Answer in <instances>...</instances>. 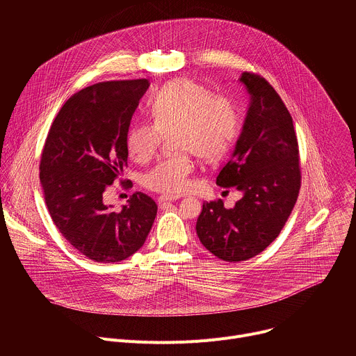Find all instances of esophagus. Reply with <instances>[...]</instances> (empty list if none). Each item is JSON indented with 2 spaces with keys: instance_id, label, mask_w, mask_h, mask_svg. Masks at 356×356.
Listing matches in <instances>:
<instances>
[{
  "instance_id": "1",
  "label": "esophagus",
  "mask_w": 356,
  "mask_h": 356,
  "mask_svg": "<svg viewBox=\"0 0 356 356\" xmlns=\"http://www.w3.org/2000/svg\"><path fill=\"white\" fill-rule=\"evenodd\" d=\"M176 200H177L176 197H169V195H161V197L158 198L161 206H163V204H166V202H170V201H176Z\"/></svg>"
}]
</instances>
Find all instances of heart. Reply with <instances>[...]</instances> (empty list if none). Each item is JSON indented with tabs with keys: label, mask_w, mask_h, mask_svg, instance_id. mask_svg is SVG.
I'll list each match as a JSON object with an SVG mask.
<instances>
[{
	"label": "heart",
	"mask_w": 356,
	"mask_h": 356,
	"mask_svg": "<svg viewBox=\"0 0 356 356\" xmlns=\"http://www.w3.org/2000/svg\"><path fill=\"white\" fill-rule=\"evenodd\" d=\"M154 124L140 121L127 134V147L138 162L155 155L163 138L172 132L176 150L186 154L161 161L143 179L147 188L176 195L188 187L194 163L187 152L213 162L222 158L238 134V115L232 104L209 88L187 79L165 84L150 101Z\"/></svg>",
	"instance_id": "obj_1"
}]
</instances>
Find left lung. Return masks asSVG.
I'll list each match as a JSON object with an SVG mask.
<instances>
[{
  "mask_svg": "<svg viewBox=\"0 0 356 356\" xmlns=\"http://www.w3.org/2000/svg\"><path fill=\"white\" fill-rule=\"evenodd\" d=\"M249 94L241 134L217 184L242 197L232 209L222 200L202 202L195 231L213 255L227 262L257 257L280 234L300 190L298 145L289 114L275 88L261 76L238 79Z\"/></svg>",
  "mask_w": 356,
  "mask_h": 356,
  "instance_id": "left-lung-1",
  "label": "left lung"
}]
</instances>
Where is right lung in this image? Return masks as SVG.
Instances as JSON below:
<instances>
[{
  "mask_svg": "<svg viewBox=\"0 0 356 356\" xmlns=\"http://www.w3.org/2000/svg\"><path fill=\"white\" fill-rule=\"evenodd\" d=\"M146 79L104 81L72 95L47 134L40 183L55 225L80 253L98 264L121 262L142 248L158 206L134 193L120 211L104 191L128 166L127 134Z\"/></svg>",
  "mask_w": 356,
  "mask_h": 356,
  "instance_id": "1",
  "label": "right lung"
}]
</instances>
